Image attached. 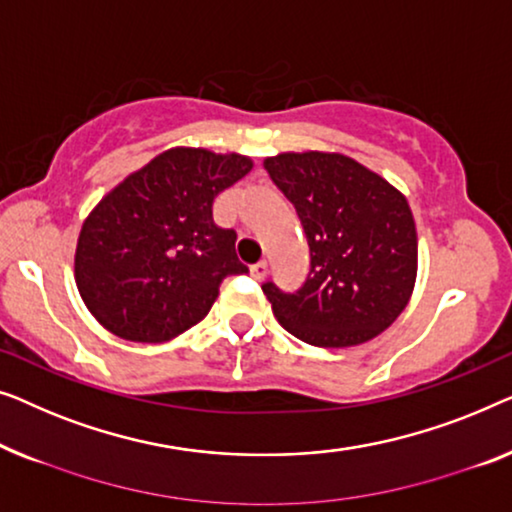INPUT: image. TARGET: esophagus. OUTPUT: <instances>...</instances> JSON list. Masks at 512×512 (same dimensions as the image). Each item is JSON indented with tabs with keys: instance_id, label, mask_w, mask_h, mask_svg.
Returning a JSON list of instances; mask_svg holds the SVG:
<instances>
[{
	"instance_id": "esophagus-1",
	"label": "esophagus",
	"mask_w": 512,
	"mask_h": 512,
	"mask_svg": "<svg viewBox=\"0 0 512 512\" xmlns=\"http://www.w3.org/2000/svg\"><path fill=\"white\" fill-rule=\"evenodd\" d=\"M250 276H253L255 280H264L266 276H269V264L266 262H257L250 266Z\"/></svg>"
}]
</instances>
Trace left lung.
Masks as SVG:
<instances>
[{"label": "left lung", "mask_w": 512, "mask_h": 512, "mask_svg": "<svg viewBox=\"0 0 512 512\" xmlns=\"http://www.w3.org/2000/svg\"><path fill=\"white\" fill-rule=\"evenodd\" d=\"M264 169L297 208L311 248L301 290H262L292 336L318 348L376 338L408 306L417 278V232L403 194L343 153H278Z\"/></svg>", "instance_id": "left-lung-1"}]
</instances>
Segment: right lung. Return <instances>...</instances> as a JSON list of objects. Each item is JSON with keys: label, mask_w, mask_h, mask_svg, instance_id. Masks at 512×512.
Instances as JSON below:
<instances>
[{"label": "right lung", "mask_w": 512, "mask_h": 512, "mask_svg": "<svg viewBox=\"0 0 512 512\" xmlns=\"http://www.w3.org/2000/svg\"><path fill=\"white\" fill-rule=\"evenodd\" d=\"M250 169L246 155L176 146L104 194L74 255L78 294L99 325L164 343L206 318L222 280L248 271L234 229L213 222V199Z\"/></svg>", "instance_id": "1"}]
</instances>
